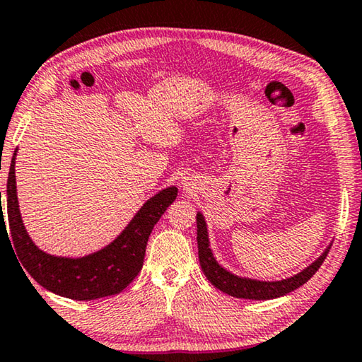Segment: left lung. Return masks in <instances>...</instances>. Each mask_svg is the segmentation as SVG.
Returning a JSON list of instances; mask_svg holds the SVG:
<instances>
[{"label":"left lung","mask_w":362,"mask_h":362,"mask_svg":"<svg viewBox=\"0 0 362 362\" xmlns=\"http://www.w3.org/2000/svg\"><path fill=\"white\" fill-rule=\"evenodd\" d=\"M196 226H198V255L199 265L203 268L206 278L211 281L212 286H216L218 291L228 293L236 298H249V300H269L283 297L286 293L298 289L303 286L313 274L320 269L324 259L329 254V249L332 244H329L326 250L317 257V259L306 267L302 272L293 274L291 278L281 281H259L250 278H241L230 273L216 260L212 250L209 247V235H207V225L204 216L201 212L196 214Z\"/></svg>","instance_id":"obj_1"}]
</instances>
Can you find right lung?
Segmentation results:
<instances>
[{"label": "right lung", "instance_id": "1", "mask_svg": "<svg viewBox=\"0 0 362 362\" xmlns=\"http://www.w3.org/2000/svg\"><path fill=\"white\" fill-rule=\"evenodd\" d=\"M17 153V151H16ZM16 153L12 156L8 189L9 235L22 267L36 283L57 296L71 300H95L119 293L126 289L144 265V257L153 226L177 198V187H168L140 207L121 235L94 254L70 259L41 250L23 226L16 187ZM1 199V192H0ZM3 211V207H1ZM6 228L0 214V228ZM8 233V231H6Z\"/></svg>", "mask_w": 362, "mask_h": 362}]
</instances>
